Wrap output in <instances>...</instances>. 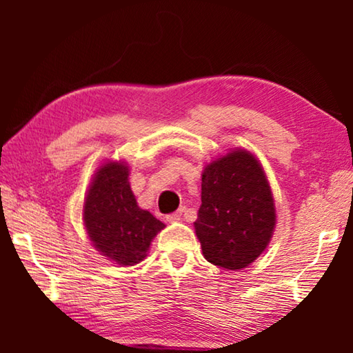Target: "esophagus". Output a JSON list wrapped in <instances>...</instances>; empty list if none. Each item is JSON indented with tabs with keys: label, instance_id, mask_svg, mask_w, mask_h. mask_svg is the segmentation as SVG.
<instances>
[{
	"label": "esophagus",
	"instance_id": "34e87169",
	"mask_svg": "<svg viewBox=\"0 0 353 353\" xmlns=\"http://www.w3.org/2000/svg\"><path fill=\"white\" fill-rule=\"evenodd\" d=\"M181 219H182V212H174L166 216V221H168V223H177V221Z\"/></svg>",
	"mask_w": 353,
	"mask_h": 353
}]
</instances>
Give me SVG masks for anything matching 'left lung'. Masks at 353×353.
Instances as JSON below:
<instances>
[{"label":"left lung","mask_w":353,"mask_h":353,"mask_svg":"<svg viewBox=\"0 0 353 353\" xmlns=\"http://www.w3.org/2000/svg\"><path fill=\"white\" fill-rule=\"evenodd\" d=\"M194 221L205 260L241 270L260 256L276 229L270 183L252 154L235 149L205 166Z\"/></svg>","instance_id":"left-lung-1"}]
</instances>
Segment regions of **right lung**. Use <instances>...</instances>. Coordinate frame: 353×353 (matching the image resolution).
I'll list each match as a JSON object with an SVG mask.
<instances>
[{"instance_id":"right-lung-1","label":"right lung","mask_w":353,"mask_h":353,"mask_svg":"<svg viewBox=\"0 0 353 353\" xmlns=\"http://www.w3.org/2000/svg\"><path fill=\"white\" fill-rule=\"evenodd\" d=\"M82 216L93 246L121 266L145 259L154 236L165 227L137 204L124 162H107L97 171Z\"/></svg>"}]
</instances>
